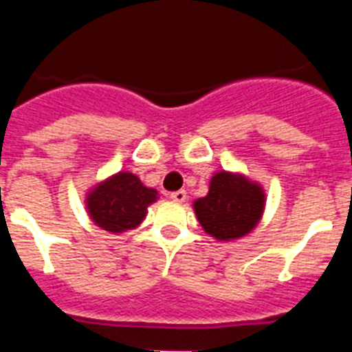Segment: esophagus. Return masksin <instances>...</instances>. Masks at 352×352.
Listing matches in <instances>:
<instances>
[{
  "label": "esophagus",
  "mask_w": 352,
  "mask_h": 352,
  "mask_svg": "<svg viewBox=\"0 0 352 352\" xmlns=\"http://www.w3.org/2000/svg\"><path fill=\"white\" fill-rule=\"evenodd\" d=\"M170 197L173 199L175 203H184V201H186V192H184V190H177V192L171 193Z\"/></svg>",
  "instance_id": "obj_1"
}]
</instances>
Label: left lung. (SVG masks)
Here are the masks:
<instances>
[{
  "label": "left lung",
  "instance_id": "8db88e82",
  "mask_svg": "<svg viewBox=\"0 0 352 352\" xmlns=\"http://www.w3.org/2000/svg\"><path fill=\"white\" fill-rule=\"evenodd\" d=\"M265 190L239 171H217L210 179L208 193L193 201L203 230L217 241H235L250 234L263 217Z\"/></svg>",
  "mask_w": 352,
  "mask_h": 352
}]
</instances>
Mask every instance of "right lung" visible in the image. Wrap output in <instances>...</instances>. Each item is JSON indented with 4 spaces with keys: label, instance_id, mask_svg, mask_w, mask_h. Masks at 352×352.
Here are the masks:
<instances>
[{
    "label": "right lung",
    "instance_id": "obj_1",
    "mask_svg": "<svg viewBox=\"0 0 352 352\" xmlns=\"http://www.w3.org/2000/svg\"><path fill=\"white\" fill-rule=\"evenodd\" d=\"M159 192L144 186L131 171H118L85 193V210L98 228L111 234L135 230L157 203Z\"/></svg>",
    "mask_w": 352,
    "mask_h": 352
}]
</instances>
